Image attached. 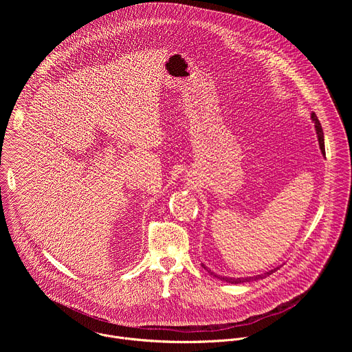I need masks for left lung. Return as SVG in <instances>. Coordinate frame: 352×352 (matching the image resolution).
<instances>
[{
  "label": "left lung",
  "instance_id": "left-lung-1",
  "mask_svg": "<svg viewBox=\"0 0 352 352\" xmlns=\"http://www.w3.org/2000/svg\"><path fill=\"white\" fill-rule=\"evenodd\" d=\"M311 120L314 122V126H316V131H317V137H318V144H320V149L322 151V154H324V151H325V146H324V133H322V127H321V124H320V120H318V118L316 116V113L314 112H311ZM201 267L203 268H206L212 276H215V278H218V279H221V280H223V282H229V283H234V285H239V283H244V282H250V280H256V279H263V278H265V276H268V275H271L272 272H275L278 268H274V270H271V271H268V272H265V274H261V275H257V276H247V278H226V276H219V275H215L214 272H211L207 267H204V264H201Z\"/></svg>",
  "mask_w": 352,
  "mask_h": 352
}]
</instances>
